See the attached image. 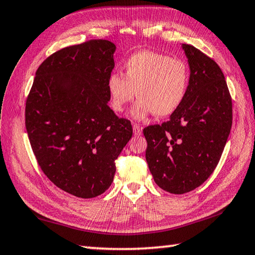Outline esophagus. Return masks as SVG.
Masks as SVG:
<instances>
[{
  "label": "esophagus",
  "mask_w": 255,
  "mask_h": 255,
  "mask_svg": "<svg viewBox=\"0 0 255 255\" xmlns=\"http://www.w3.org/2000/svg\"><path fill=\"white\" fill-rule=\"evenodd\" d=\"M132 130H133V133H135V135L139 136V135H141V131H143V129H141V127L139 126V125L136 124V123H133L132 124Z\"/></svg>",
  "instance_id": "esophagus-1"
}]
</instances>
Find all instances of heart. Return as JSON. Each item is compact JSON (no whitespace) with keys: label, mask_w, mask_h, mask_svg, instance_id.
I'll return each instance as SVG.
<instances>
[{"label":"heart","mask_w":255,"mask_h":255,"mask_svg":"<svg viewBox=\"0 0 255 255\" xmlns=\"http://www.w3.org/2000/svg\"><path fill=\"white\" fill-rule=\"evenodd\" d=\"M124 75L112 73L107 89L111 108L123 112L133 98L139 97L131 110L136 119L154 114L163 118L171 116L187 96L190 73L183 60L150 50H140L124 63Z\"/></svg>","instance_id":"b5f03b06"}]
</instances>
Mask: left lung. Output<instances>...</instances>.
Masks as SVG:
<instances>
[{
    "label": "left lung",
    "mask_w": 255,
    "mask_h": 255,
    "mask_svg": "<svg viewBox=\"0 0 255 255\" xmlns=\"http://www.w3.org/2000/svg\"><path fill=\"white\" fill-rule=\"evenodd\" d=\"M190 79L187 96L170 120L144 128L146 161L155 183L182 195L201 185L221 159L231 132L233 109L221 67L183 44Z\"/></svg>",
    "instance_id": "8db88e82"
}]
</instances>
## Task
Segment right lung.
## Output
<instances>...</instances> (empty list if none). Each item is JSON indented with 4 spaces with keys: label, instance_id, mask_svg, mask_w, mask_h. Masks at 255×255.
Segmentation results:
<instances>
[{
    "label": "right lung",
    "instance_id": "obj_1",
    "mask_svg": "<svg viewBox=\"0 0 255 255\" xmlns=\"http://www.w3.org/2000/svg\"><path fill=\"white\" fill-rule=\"evenodd\" d=\"M115 44L93 39L66 47L38 67L25 102L34 156L56 187L79 198L110 187L115 161L132 136L131 124L108 106Z\"/></svg>",
    "mask_w": 255,
    "mask_h": 255
}]
</instances>
